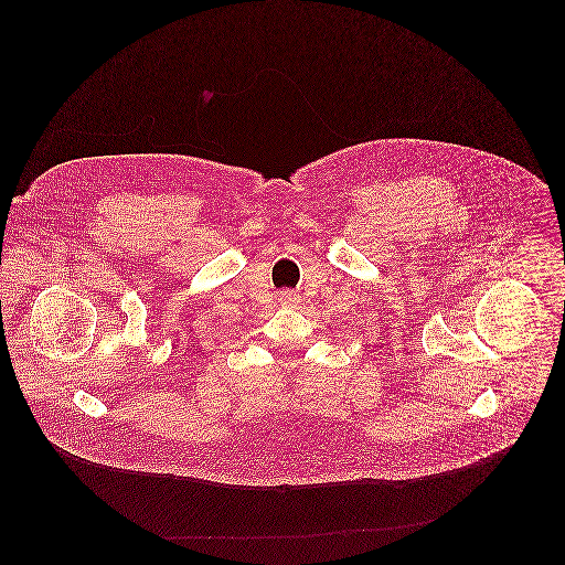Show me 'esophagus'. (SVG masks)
Returning <instances> with one entry per match:
<instances>
[{"instance_id":"1","label":"esophagus","mask_w":565,"mask_h":565,"mask_svg":"<svg viewBox=\"0 0 565 565\" xmlns=\"http://www.w3.org/2000/svg\"><path fill=\"white\" fill-rule=\"evenodd\" d=\"M282 302H287V305L298 302V294H294V291H285V294H282Z\"/></svg>"}]
</instances>
